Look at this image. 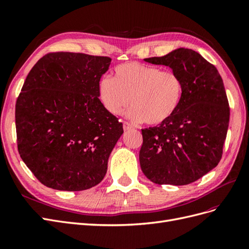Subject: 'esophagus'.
Wrapping results in <instances>:
<instances>
[{"mask_svg": "<svg viewBox=\"0 0 249 249\" xmlns=\"http://www.w3.org/2000/svg\"><path fill=\"white\" fill-rule=\"evenodd\" d=\"M132 124H130L129 123H126V122H124V131H129V130H131L132 129Z\"/></svg>", "mask_w": 249, "mask_h": 249, "instance_id": "1", "label": "esophagus"}]
</instances>
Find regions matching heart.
Instances as JSON below:
<instances>
[{"instance_id": "obj_1", "label": "heart", "mask_w": 249, "mask_h": 249, "mask_svg": "<svg viewBox=\"0 0 249 249\" xmlns=\"http://www.w3.org/2000/svg\"><path fill=\"white\" fill-rule=\"evenodd\" d=\"M183 91V81L176 71L137 62L116 66L114 79L104 76L99 82L100 100L109 113L123 114L131 104V119L150 125L161 124L175 114Z\"/></svg>"}]
</instances>
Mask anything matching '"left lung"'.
Segmentation results:
<instances>
[{
	"label": "left lung",
	"mask_w": 249,
	"mask_h": 249,
	"mask_svg": "<svg viewBox=\"0 0 249 249\" xmlns=\"http://www.w3.org/2000/svg\"><path fill=\"white\" fill-rule=\"evenodd\" d=\"M144 60L178 73L184 91L167 122L141 130L140 167L155 184L193 183L221 160L230 122L223 81L213 64L190 49Z\"/></svg>",
	"instance_id": "1"
}]
</instances>
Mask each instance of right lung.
Listing matches in <instances>:
<instances>
[{
    "instance_id": "add662e5",
    "label": "right lung",
    "mask_w": 249,
    "mask_h": 249,
    "mask_svg": "<svg viewBox=\"0 0 249 249\" xmlns=\"http://www.w3.org/2000/svg\"><path fill=\"white\" fill-rule=\"evenodd\" d=\"M111 58L53 52L40 58L16 105L20 158L41 184L82 191L100 184L123 124L99 99Z\"/></svg>"
}]
</instances>
